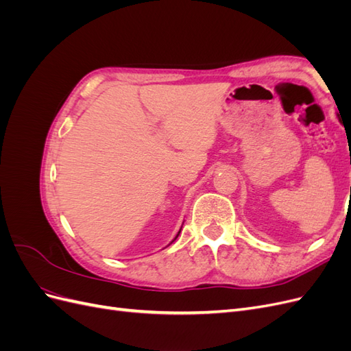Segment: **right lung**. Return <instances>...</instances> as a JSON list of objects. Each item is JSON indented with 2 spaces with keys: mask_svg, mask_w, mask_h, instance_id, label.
<instances>
[{
  "mask_svg": "<svg viewBox=\"0 0 351 351\" xmlns=\"http://www.w3.org/2000/svg\"><path fill=\"white\" fill-rule=\"evenodd\" d=\"M180 231H182V230H180ZM180 231H178V234H180ZM178 234H177V236H176V239H177V237H178ZM176 239H174V240H176ZM174 240H173V241H174ZM173 241H171V243H173Z\"/></svg>",
  "mask_w": 351,
  "mask_h": 351,
  "instance_id": "add662e5",
  "label": "right lung"
}]
</instances>
